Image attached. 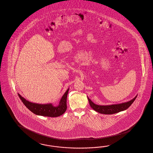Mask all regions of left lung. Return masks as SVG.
Masks as SVG:
<instances>
[{
  "label": "left lung",
  "instance_id": "left-lung-1",
  "mask_svg": "<svg viewBox=\"0 0 153 153\" xmlns=\"http://www.w3.org/2000/svg\"><path fill=\"white\" fill-rule=\"evenodd\" d=\"M137 95L132 100L128 102L121 103L119 104L116 105H98L94 103L91 100H90L88 97V99L89 102L90 107L97 112H99L102 114H105V115H111L114 114L118 113L121 111H124L129 108L133 102L137 98Z\"/></svg>",
  "mask_w": 153,
  "mask_h": 153
}]
</instances>
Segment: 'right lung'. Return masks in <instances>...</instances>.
Wrapping results in <instances>:
<instances>
[{
  "label": "right lung",
  "mask_w": 153,
  "mask_h": 153,
  "mask_svg": "<svg viewBox=\"0 0 153 153\" xmlns=\"http://www.w3.org/2000/svg\"><path fill=\"white\" fill-rule=\"evenodd\" d=\"M69 88L63 95L58 105L55 106L52 103L38 104L29 102L22 97L19 93L18 95L22 103L32 112L37 115L58 117L63 115L67 110V98Z\"/></svg>",
  "instance_id": "1"
}]
</instances>
